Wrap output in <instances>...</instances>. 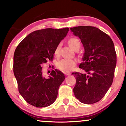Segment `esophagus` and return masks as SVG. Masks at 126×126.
I'll list each match as a JSON object with an SVG mask.
<instances>
[{"label":"esophagus","instance_id":"obj_1","mask_svg":"<svg viewBox=\"0 0 126 126\" xmlns=\"http://www.w3.org/2000/svg\"><path fill=\"white\" fill-rule=\"evenodd\" d=\"M64 74H65V75H66V76H69V75H70V73H69V72H65Z\"/></svg>","mask_w":126,"mask_h":126}]
</instances>
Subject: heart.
<instances>
[{
	"instance_id": "1",
	"label": "heart",
	"mask_w": 126,
	"mask_h": 126,
	"mask_svg": "<svg viewBox=\"0 0 126 126\" xmlns=\"http://www.w3.org/2000/svg\"><path fill=\"white\" fill-rule=\"evenodd\" d=\"M68 45L72 49L75 50L76 49H79L80 46V42L79 39L76 38H71L68 40ZM60 49V44L57 46L54 51V54L56 56L59 54ZM76 65V60L73 59H64L61 60L57 63V66L59 69L63 72H69L73 70Z\"/></svg>"
}]
</instances>
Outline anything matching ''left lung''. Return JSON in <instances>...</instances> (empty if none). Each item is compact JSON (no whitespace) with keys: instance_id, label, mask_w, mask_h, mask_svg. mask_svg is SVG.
Wrapping results in <instances>:
<instances>
[{"instance_id":"obj_1","label":"left lung","mask_w":126,"mask_h":126,"mask_svg":"<svg viewBox=\"0 0 126 126\" xmlns=\"http://www.w3.org/2000/svg\"><path fill=\"white\" fill-rule=\"evenodd\" d=\"M70 30L84 46L79 68L87 72L72 73L76 80L74 94L80 102L94 104L104 97L113 82L116 65L114 44L109 35L97 27L80 26Z\"/></svg>"}]
</instances>
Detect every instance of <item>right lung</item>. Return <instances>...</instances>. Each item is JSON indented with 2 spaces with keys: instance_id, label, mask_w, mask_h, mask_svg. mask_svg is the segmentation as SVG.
I'll return each instance as SVG.
<instances>
[{
  "instance_id": "add662e5",
  "label": "right lung",
  "mask_w": 126,
  "mask_h": 126,
  "mask_svg": "<svg viewBox=\"0 0 126 126\" xmlns=\"http://www.w3.org/2000/svg\"><path fill=\"white\" fill-rule=\"evenodd\" d=\"M68 32V27L34 31L26 37L15 49L13 68L19 92L32 106L46 107L56 100L65 76L55 69L48 78H45L42 65L47 60L53 59L56 47Z\"/></svg>"
}]
</instances>
